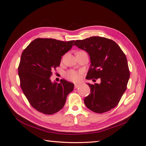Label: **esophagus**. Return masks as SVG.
I'll return each instance as SVG.
<instances>
[{
	"label": "esophagus",
	"mask_w": 146,
	"mask_h": 146,
	"mask_svg": "<svg viewBox=\"0 0 146 146\" xmlns=\"http://www.w3.org/2000/svg\"><path fill=\"white\" fill-rule=\"evenodd\" d=\"M80 86V84H77V83H76V84H75V85H74V88H76V89H77V88H78Z\"/></svg>",
	"instance_id": "obj_1"
}]
</instances>
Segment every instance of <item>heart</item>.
I'll return each instance as SVG.
<instances>
[{
    "instance_id": "obj_1",
    "label": "heart",
    "mask_w": 146,
    "mask_h": 146,
    "mask_svg": "<svg viewBox=\"0 0 146 146\" xmlns=\"http://www.w3.org/2000/svg\"><path fill=\"white\" fill-rule=\"evenodd\" d=\"M66 77L69 80L73 82H78L80 79V74L74 70H70L66 73Z\"/></svg>"
}]
</instances>
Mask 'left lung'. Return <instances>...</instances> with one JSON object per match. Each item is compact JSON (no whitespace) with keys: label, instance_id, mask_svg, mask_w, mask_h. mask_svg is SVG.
Returning <instances> with one entry per match:
<instances>
[{"label":"left lung","instance_id":"left-lung-1","mask_svg":"<svg viewBox=\"0 0 146 146\" xmlns=\"http://www.w3.org/2000/svg\"><path fill=\"white\" fill-rule=\"evenodd\" d=\"M74 45L90 56L86 79H100L99 84L87 83L91 92L84 99L85 105L97 113L110 111L116 107L127 89L130 71L125 55L115 42L104 37L77 40Z\"/></svg>","mask_w":146,"mask_h":146}]
</instances>
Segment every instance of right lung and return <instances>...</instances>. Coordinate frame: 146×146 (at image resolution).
<instances>
[{"instance_id": "add662e5", "label": "right lung", "mask_w": 146, "mask_h": 146, "mask_svg": "<svg viewBox=\"0 0 146 146\" xmlns=\"http://www.w3.org/2000/svg\"><path fill=\"white\" fill-rule=\"evenodd\" d=\"M74 41H61L52 38H37L21 55L18 67L21 87L29 103L37 111L53 114L63 108L74 84L64 79L52 83V70L60 66L61 56Z\"/></svg>"}]
</instances>
